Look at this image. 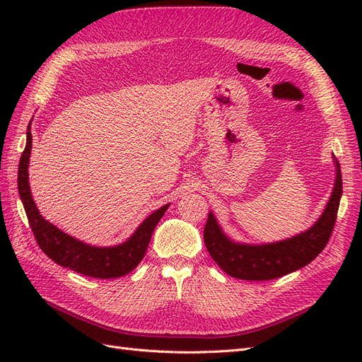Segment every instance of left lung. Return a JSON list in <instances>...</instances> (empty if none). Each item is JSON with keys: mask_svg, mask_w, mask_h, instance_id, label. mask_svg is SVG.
I'll return each mask as SVG.
<instances>
[{"mask_svg": "<svg viewBox=\"0 0 362 362\" xmlns=\"http://www.w3.org/2000/svg\"><path fill=\"white\" fill-rule=\"evenodd\" d=\"M335 164L334 187L323 213L305 231L272 243H243L229 237L213 211L208 214L204 242L211 258L229 276L245 281H267L281 278L305 267L329 242L343 193L341 169Z\"/></svg>", "mask_w": 362, "mask_h": 362, "instance_id": "left-lung-1", "label": "left lung"}]
</instances>
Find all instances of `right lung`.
<instances>
[{"label":"right lung","mask_w":362,"mask_h":362,"mask_svg":"<svg viewBox=\"0 0 362 362\" xmlns=\"http://www.w3.org/2000/svg\"><path fill=\"white\" fill-rule=\"evenodd\" d=\"M31 148L33 137L30 120L27 127L25 149L19 160L18 190L25 208L31 231L36 237L39 247L45 252V255H48L54 262H57L59 266L69 267L76 273H81V275L98 279L120 278L136 269L146 254L152 233H154L157 223L170 204L163 205L144 218L136 228V231L122 243L113 246H95L86 243L83 240L62 231L60 228L40 214L35 199H33L28 181Z\"/></svg>","instance_id":"add662e5"}]
</instances>
